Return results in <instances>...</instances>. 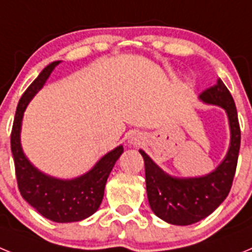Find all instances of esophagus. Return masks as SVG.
<instances>
[{"instance_id":"obj_1","label":"esophagus","mask_w":252,"mask_h":252,"mask_svg":"<svg viewBox=\"0 0 252 252\" xmlns=\"http://www.w3.org/2000/svg\"><path fill=\"white\" fill-rule=\"evenodd\" d=\"M141 141H142V137L140 133H136V132L131 133V136L128 137V144H130V145L137 146L141 144Z\"/></svg>"}]
</instances>
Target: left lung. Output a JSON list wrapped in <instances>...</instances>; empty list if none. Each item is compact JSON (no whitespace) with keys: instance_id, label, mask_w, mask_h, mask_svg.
Here are the masks:
<instances>
[{"instance_id":"obj_1","label":"left lung","mask_w":252,"mask_h":252,"mask_svg":"<svg viewBox=\"0 0 252 252\" xmlns=\"http://www.w3.org/2000/svg\"><path fill=\"white\" fill-rule=\"evenodd\" d=\"M199 101L223 108L230 127V145L222 161L211 173L201 177H174L162 170L144 150L146 193L155 216L177 226H188L215 212L230 193L239 158L240 132L235 102L223 82L199 94Z\"/></svg>"}]
</instances>
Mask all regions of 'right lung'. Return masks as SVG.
<instances>
[{"label": "right lung", "mask_w": 252, "mask_h": 252, "mask_svg": "<svg viewBox=\"0 0 252 252\" xmlns=\"http://www.w3.org/2000/svg\"><path fill=\"white\" fill-rule=\"evenodd\" d=\"M60 63L62 60H57L46 65L20 98L11 132V151L22 198L43 217L58 223H68L86 220L97 212L103 199L107 178L124 153V146L108 151L90 170L70 179L45 174L29 160L21 145L24 112Z\"/></svg>", "instance_id": "obj_1"}]
</instances>
